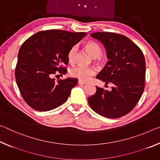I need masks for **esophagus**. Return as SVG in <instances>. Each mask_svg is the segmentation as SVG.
Here are the masks:
<instances>
[{
	"label": "esophagus",
	"instance_id": "esophagus-1",
	"mask_svg": "<svg viewBox=\"0 0 160 160\" xmlns=\"http://www.w3.org/2000/svg\"><path fill=\"white\" fill-rule=\"evenodd\" d=\"M78 84H79V85H85V84H86V82H84V81L79 80H78Z\"/></svg>",
	"mask_w": 160,
	"mask_h": 160
}]
</instances>
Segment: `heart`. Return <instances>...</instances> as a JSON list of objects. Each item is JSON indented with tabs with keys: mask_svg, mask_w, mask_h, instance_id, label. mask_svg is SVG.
Instances as JSON below:
<instances>
[{
	"mask_svg": "<svg viewBox=\"0 0 160 160\" xmlns=\"http://www.w3.org/2000/svg\"><path fill=\"white\" fill-rule=\"evenodd\" d=\"M85 48L90 55L94 58H99L102 54V48L101 46L95 42H88L85 44ZM76 51L77 47L75 46L72 47L69 50L67 57L70 63L74 62ZM94 73H95V70L92 68L86 67L81 66V65L75 66L71 68L70 70V75L72 77L76 78L82 81L88 80L92 75H93Z\"/></svg>",
	"mask_w": 160,
	"mask_h": 160,
	"instance_id": "obj_1",
	"label": "heart"
}]
</instances>
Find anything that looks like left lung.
<instances>
[{"mask_svg": "<svg viewBox=\"0 0 160 160\" xmlns=\"http://www.w3.org/2000/svg\"><path fill=\"white\" fill-rule=\"evenodd\" d=\"M90 36L102 43L109 59L96 78L112 87V90L107 91L96 86V93L89 97L88 103L102 116L121 117L133 109L144 90V55L137 45L123 35L94 32Z\"/></svg>", "mask_w": 160, "mask_h": 160, "instance_id": "left-lung-1", "label": "left lung"}]
</instances>
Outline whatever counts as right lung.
Instances as JSON below:
<instances>
[{"instance_id": "add662e5", "label": "right lung", "mask_w": 160, "mask_h": 160, "mask_svg": "<svg viewBox=\"0 0 160 160\" xmlns=\"http://www.w3.org/2000/svg\"><path fill=\"white\" fill-rule=\"evenodd\" d=\"M87 35L58 29L39 32L26 40L18 53L15 79L23 99L39 112L56 109L66 101L77 78L55 81L53 75L66 74L68 53Z\"/></svg>"}]
</instances>
